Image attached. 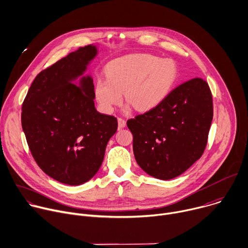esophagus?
Instances as JSON below:
<instances>
[{"label": "esophagus", "mask_w": 248, "mask_h": 248, "mask_svg": "<svg viewBox=\"0 0 248 248\" xmlns=\"http://www.w3.org/2000/svg\"><path fill=\"white\" fill-rule=\"evenodd\" d=\"M126 126V121L123 118H118V128L122 129Z\"/></svg>", "instance_id": "34e87169"}]
</instances>
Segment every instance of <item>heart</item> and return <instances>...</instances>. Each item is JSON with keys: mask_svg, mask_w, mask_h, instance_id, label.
<instances>
[{"mask_svg": "<svg viewBox=\"0 0 248 248\" xmlns=\"http://www.w3.org/2000/svg\"><path fill=\"white\" fill-rule=\"evenodd\" d=\"M178 67L171 59L150 54H135L116 59L106 67V78L98 79L94 94L104 111L110 113L125 102L137 111L145 112L160 106L171 93Z\"/></svg>", "mask_w": 248, "mask_h": 248, "instance_id": "obj_1", "label": "heart"}]
</instances>
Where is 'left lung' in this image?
<instances>
[{"label": "left lung", "mask_w": 248, "mask_h": 248, "mask_svg": "<svg viewBox=\"0 0 248 248\" xmlns=\"http://www.w3.org/2000/svg\"><path fill=\"white\" fill-rule=\"evenodd\" d=\"M212 119L207 82L195 77L180 84L156 108L127 121L137 163L160 180L183 174L203 155Z\"/></svg>", "instance_id": "left-lung-1"}]
</instances>
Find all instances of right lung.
I'll list each match as a JSON object with an SVG mask.
<instances>
[{"label": "right lung", "mask_w": 248, "mask_h": 248, "mask_svg": "<svg viewBox=\"0 0 248 248\" xmlns=\"http://www.w3.org/2000/svg\"><path fill=\"white\" fill-rule=\"evenodd\" d=\"M94 46L79 47L41 71L22 104L21 124L33 158L51 178L78 186L100 169L117 118L97 112L90 76L73 84L95 57Z\"/></svg>", "instance_id": "right-lung-1"}]
</instances>
